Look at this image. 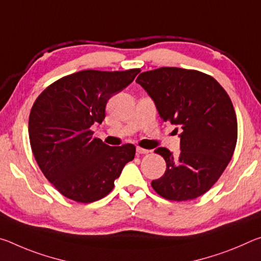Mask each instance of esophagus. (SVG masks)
Here are the masks:
<instances>
[{"instance_id":"1","label":"esophagus","mask_w":261,"mask_h":261,"mask_svg":"<svg viewBox=\"0 0 261 261\" xmlns=\"http://www.w3.org/2000/svg\"><path fill=\"white\" fill-rule=\"evenodd\" d=\"M149 152V149H145V148H141V147H137V153L138 154H148Z\"/></svg>"}]
</instances>
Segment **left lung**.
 I'll return each instance as SVG.
<instances>
[{"label": "left lung", "instance_id": "left-lung-1", "mask_svg": "<svg viewBox=\"0 0 261 261\" xmlns=\"http://www.w3.org/2000/svg\"><path fill=\"white\" fill-rule=\"evenodd\" d=\"M136 83L151 96L162 121L180 127L177 156L165 147L155 149L167 168L152 188L168 200L200 197L222 175L235 151L237 118L230 98L213 77L196 70L163 67L141 72Z\"/></svg>", "mask_w": 261, "mask_h": 261}]
</instances>
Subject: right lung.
<instances>
[{"mask_svg": "<svg viewBox=\"0 0 261 261\" xmlns=\"http://www.w3.org/2000/svg\"><path fill=\"white\" fill-rule=\"evenodd\" d=\"M139 71L84 70L53 83L35 100L31 147L43 175L64 197L84 204L101 199L134 160V145L109 146L93 137L91 126L102 123L107 101Z\"/></svg>", "mask_w": 261, "mask_h": 261, "instance_id": "1", "label": "right lung"}]
</instances>
